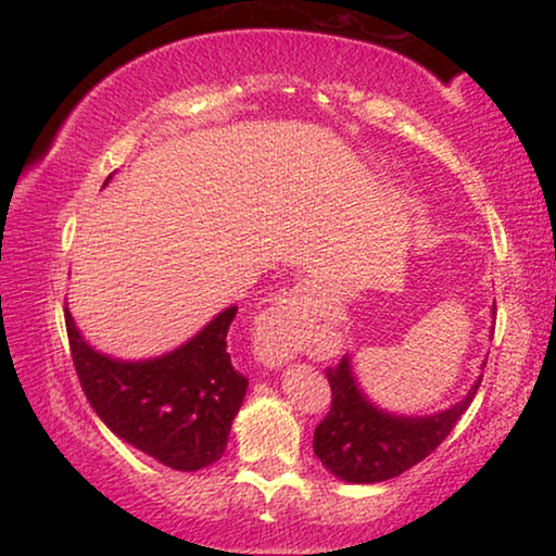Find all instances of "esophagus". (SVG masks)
<instances>
[{"label":"esophagus","mask_w":556,"mask_h":556,"mask_svg":"<svg viewBox=\"0 0 556 556\" xmlns=\"http://www.w3.org/2000/svg\"><path fill=\"white\" fill-rule=\"evenodd\" d=\"M312 328V294L306 285L279 294L257 318L255 348L262 363L277 368L299 351L301 338Z\"/></svg>","instance_id":"obj_1"}]
</instances>
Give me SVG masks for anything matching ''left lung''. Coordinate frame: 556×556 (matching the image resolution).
<instances>
[{"label": "left lung", "mask_w": 556, "mask_h": 556, "mask_svg": "<svg viewBox=\"0 0 556 556\" xmlns=\"http://www.w3.org/2000/svg\"><path fill=\"white\" fill-rule=\"evenodd\" d=\"M326 378L331 384V409L314 431V454L348 483L390 481L417 466L451 434L483 380L478 378L466 397L444 412L431 417H397L365 400L348 355L336 368L326 370Z\"/></svg>", "instance_id": "obj_1"}]
</instances>
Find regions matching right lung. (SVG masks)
Returning a JSON list of instances; mask_svg holds the SVG:
<instances>
[{
  "mask_svg": "<svg viewBox=\"0 0 556 556\" xmlns=\"http://www.w3.org/2000/svg\"><path fill=\"white\" fill-rule=\"evenodd\" d=\"M235 314L238 306L225 308L162 357L115 361L88 345L65 308L80 388L112 434L174 470H201L220 460L248 392V378L232 368L228 353Z\"/></svg>",
  "mask_w": 556,
  "mask_h": 556,
  "instance_id": "1",
  "label": "right lung"
}]
</instances>
